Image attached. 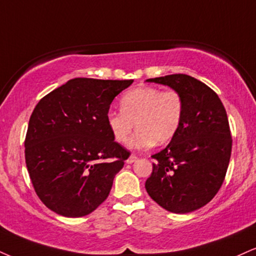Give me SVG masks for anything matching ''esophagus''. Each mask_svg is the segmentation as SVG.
Returning <instances> with one entry per match:
<instances>
[{"label":"esophagus","mask_w":256,"mask_h":256,"mask_svg":"<svg viewBox=\"0 0 256 256\" xmlns=\"http://www.w3.org/2000/svg\"><path fill=\"white\" fill-rule=\"evenodd\" d=\"M136 160H137V156H136V155H131L130 158L126 160V163H128V164H131V163H134V161H136Z\"/></svg>","instance_id":"1"}]
</instances>
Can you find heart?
<instances>
[{"instance_id":"obj_1","label":"heart","mask_w":256,"mask_h":256,"mask_svg":"<svg viewBox=\"0 0 256 256\" xmlns=\"http://www.w3.org/2000/svg\"><path fill=\"white\" fill-rule=\"evenodd\" d=\"M119 104L120 110L107 112V126L114 140L125 144L136 124L130 146L137 149L167 143L182 122L184 98L174 89L137 87L126 92Z\"/></svg>"}]
</instances>
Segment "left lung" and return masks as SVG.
<instances>
[{
    "label": "left lung",
    "mask_w": 256,
    "mask_h": 256,
    "mask_svg": "<svg viewBox=\"0 0 256 256\" xmlns=\"http://www.w3.org/2000/svg\"><path fill=\"white\" fill-rule=\"evenodd\" d=\"M170 87L184 98L176 134L152 155V173L146 190L160 206L187 214L211 202L226 178L232 156V134L220 98L192 76L174 74L146 80Z\"/></svg>",
    "instance_id": "8db88e82"
}]
</instances>
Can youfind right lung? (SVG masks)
<instances>
[{
    "mask_svg": "<svg viewBox=\"0 0 256 256\" xmlns=\"http://www.w3.org/2000/svg\"><path fill=\"white\" fill-rule=\"evenodd\" d=\"M132 82L72 78L36 104L24 158L46 208L64 217H83L108 196L130 152L114 142L106 114L113 98Z\"/></svg>",
    "mask_w": 256,
    "mask_h": 256,
    "instance_id": "obj_1",
    "label": "right lung"
}]
</instances>
